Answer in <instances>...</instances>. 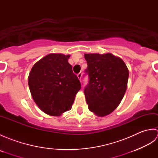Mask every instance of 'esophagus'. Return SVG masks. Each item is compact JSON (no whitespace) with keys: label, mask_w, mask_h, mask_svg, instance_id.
<instances>
[{"label":"esophagus","mask_w":158,"mask_h":158,"mask_svg":"<svg viewBox=\"0 0 158 158\" xmlns=\"http://www.w3.org/2000/svg\"><path fill=\"white\" fill-rule=\"evenodd\" d=\"M81 76H82V73L81 72L77 74V77H78V79L80 80V81H81Z\"/></svg>","instance_id":"esophagus-1"}]
</instances>
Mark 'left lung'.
Instances as JSON below:
<instances>
[{"label": "left lung", "mask_w": 158, "mask_h": 158, "mask_svg": "<svg viewBox=\"0 0 158 158\" xmlns=\"http://www.w3.org/2000/svg\"><path fill=\"white\" fill-rule=\"evenodd\" d=\"M89 83L84 89L88 109L98 117L115 110L125 94L129 71L126 64L111 53L84 55Z\"/></svg>", "instance_id": "8db88e82"}]
</instances>
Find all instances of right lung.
<instances>
[{"instance_id":"right-lung-1","label":"right lung","mask_w":158,"mask_h":158,"mask_svg":"<svg viewBox=\"0 0 158 158\" xmlns=\"http://www.w3.org/2000/svg\"><path fill=\"white\" fill-rule=\"evenodd\" d=\"M69 58L70 55L50 53L35 63L30 72L28 85L32 98L48 115L60 116L70 110L81 89Z\"/></svg>"}]
</instances>
